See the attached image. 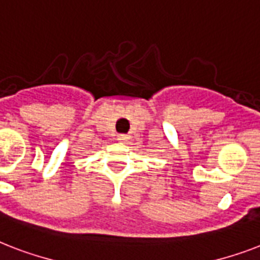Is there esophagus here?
<instances>
[{
	"label": "esophagus",
	"mask_w": 260,
	"mask_h": 260,
	"mask_svg": "<svg viewBox=\"0 0 260 260\" xmlns=\"http://www.w3.org/2000/svg\"><path fill=\"white\" fill-rule=\"evenodd\" d=\"M128 135H118L117 136V140H120V142H126L128 140Z\"/></svg>",
	"instance_id": "1"
}]
</instances>
